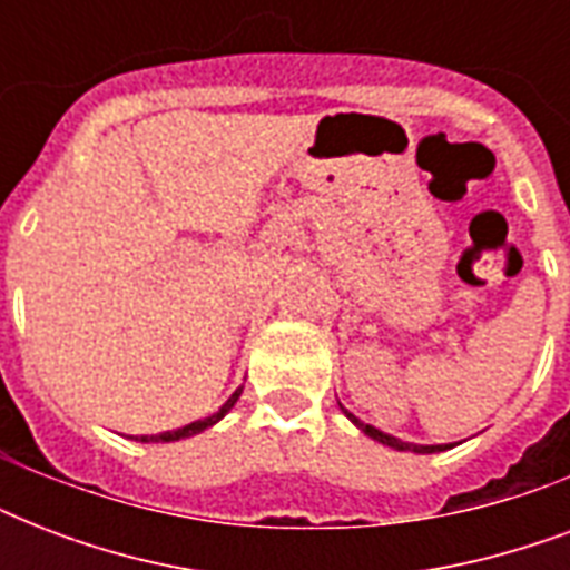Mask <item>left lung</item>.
Returning a JSON list of instances; mask_svg holds the SVG:
<instances>
[{"instance_id":"left-lung-1","label":"left lung","mask_w":570,"mask_h":570,"mask_svg":"<svg viewBox=\"0 0 570 570\" xmlns=\"http://www.w3.org/2000/svg\"><path fill=\"white\" fill-rule=\"evenodd\" d=\"M346 416H348V420H352V423L357 425V429H361V432L370 434V438H373V441L387 443V446H393V450H414V452H441V450H446V446H416V443H405V441H399V438H393V434L379 432V429H375V425L361 423V420H357L355 414H348V411H346Z\"/></svg>"}]
</instances>
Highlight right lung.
Returning <instances> with one entry per match:
<instances>
[{
	"label": "right lung",
	"mask_w": 570,
	"mask_h": 570,
	"mask_svg": "<svg viewBox=\"0 0 570 570\" xmlns=\"http://www.w3.org/2000/svg\"><path fill=\"white\" fill-rule=\"evenodd\" d=\"M239 393H242V387L236 390V393H233L230 399H227V402H224L222 407H218V411H215V414H209V416H204V420H195V423H189V425H183V429H177V432H163V434H141V438H138V441L141 443H159V441H180V438H191V434H197V432H204V429H209V425L213 423H218V420H222L224 414H227V411H230L233 405H236V399H239Z\"/></svg>",
	"instance_id": "add662e5"
}]
</instances>
